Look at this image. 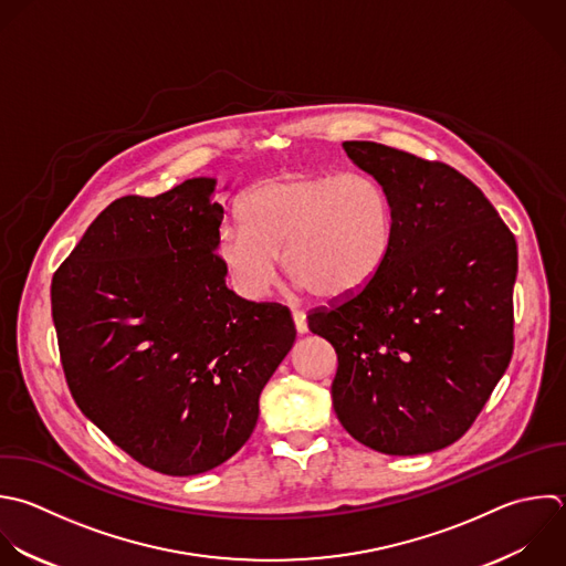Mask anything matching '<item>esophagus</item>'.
I'll return each mask as SVG.
<instances>
[{
	"instance_id": "1",
	"label": "esophagus",
	"mask_w": 566,
	"mask_h": 566,
	"mask_svg": "<svg viewBox=\"0 0 566 566\" xmlns=\"http://www.w3.org/2000/svg\"><path fill=\"white\" fill-rule=\"evenodd\" d=\"M292 318H294L296 332H298V334H307V316H305V312L294 310V312H292Z\"/></svg>"
}]
</instances>
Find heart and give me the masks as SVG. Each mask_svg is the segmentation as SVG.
Here are the masks:
<instances>
[{
    "mask_svg": "<svg viewBox=\"0 0 566 566\" xmlns=\"http://www.w3.org/2000/svg\"><path fill=\"white\" fill-rule=\"evenodd\" d=\"M239 210L243 226L219 230L217 254L250 301L272 292L281 254L298 287L325 301L352 298L396 243L391 197L369 175H281L250 188Z\"/></svg>",
    "mask_w": 566,
    "mask_h": 566,
    "instance_id": "1",
    "label": "heart"
}]
</instances>
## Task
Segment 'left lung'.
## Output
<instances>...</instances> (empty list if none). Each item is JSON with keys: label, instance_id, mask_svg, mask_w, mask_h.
<instances>
[{"label": "left lung", "instance_id": "obj_1", "mask_svg": "<svg viewBox=\"0 0 566 566\" xmlns=\"http://www.w3.org/2000/svg\"><path fill=\"white\" fill-rule=\"evenodd\" d=\"M343 148L387 188L396 243L363 292L307 327L336 349L347 433L387 455L431 453L471 427L509 367L515 239L458 170L374 142Z\"/></svg>", "mask_w": 566, "mask_h": 566}]
</instances>
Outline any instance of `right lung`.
<instances>
[{
    "instance_id": "add662e5",
    "label": "right lung",
    "mask_w": 566,
    "mask_h": 566,
    "mask_svg": "<svg viewBox=\"0 0 566 566\" xmlns=\"http://www.w3.org/2000/svg\"><path fill=\"white\" fill-rule=\"evenodd\" d=\"M214 188L195 177L153 199L113 201L51 287L77 407L166 475L210 471L245 444L296 338L287 307L228 290Z\"/></svg>"
}]
</instances>
